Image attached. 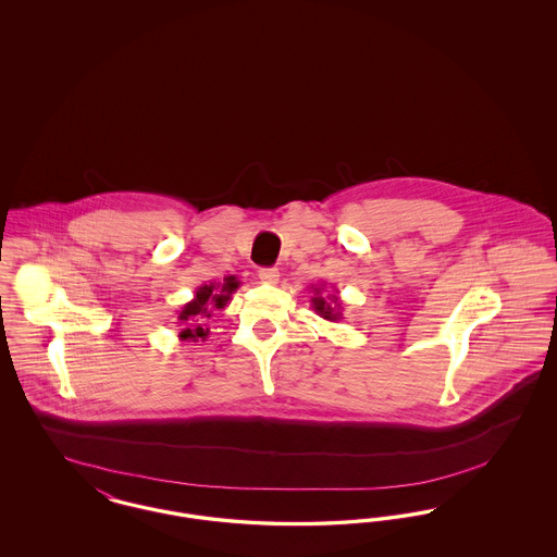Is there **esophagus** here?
I'll use <instances>...</instances> for the list:
<instances>
[{"mask_svg": "<svg viewBox=\"0 0 557 557\" xmlns=\"http://www.w3.org/2000/svg\"><path fill=\"white\" fill-rule=\"evenodd\" d=\"M259 277L265 284H277L280 282V271L275 267H265V269L259 271Z\"/></svg>", "mask_w": 557, "mask_h": 557, "instance_id": "obj_1", "label": "esophagus"}]
</instances>
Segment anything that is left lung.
I'll list each match as a JSON object with an SVG mask.
<instances>
[{
  "label": "left lung",
  "mask_w": 557,
  "mask_h": 557,
  "mask_svg": "<svg viewBox=\"0 0 557 557\" xmlns=\"http://www.w3.org/2000/svg\"><path fill=\"white\" fill-rule=\"evenodd\" d=\"M311 307L318 313L319 318L327 321H341L343 319V302L338 294H323V284L313 286V296H311Z\"/></svg>",
  "instance_id": "obj_1"
}]
</instances>
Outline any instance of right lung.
<instances>
[{
	"label": "right lung",
	"instance_id": "obj_1",
	"mask_svg": "<svg viewBox=\"0 0 557 557\" xmlns=\"http://www.w3.org/2000/svg\"><path fill=\"white\" fill-rule=\"evenodd\" d=\"M239 280L236 275H227L223 284H202L194 292V298L182 307L177 313V323H182L180 341L186 343H198L207 341L209 327H205L207 319L211 318L214 311H221L230 305L232 294L238 290Z\"/></svg>",
	"mask_w": 557,
	"mask_h": 557
}]
</instances>
